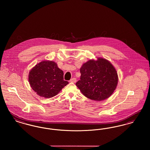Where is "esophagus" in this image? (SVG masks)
Returning <instances> with one entry per match:
<instances>
[{
  "instance_id": "1",
  "label": "esophagus",
  "mask_w": 150,
  "mask_h": 150,
  "mask_svg": "<svg viewBox=\"0 0 150 150\" xmlns=\"http://www.w3.org/2000/svg\"><path fill=\"white\" fill-rule=\"evenodd\" d=\"M70 81L72 82V83H76V79L75 78H72L70 80Z\"/></svg>"
}]
</instances>
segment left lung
Returning <instances> with one entry per match:
<instances>
[{"label":"left lung","instance_id":"obj_1","mask_svg":"<svg viewBox=\"0 0 150 150\" xmlns=\"http://www.w3.org/2000/svg\"><path fill=\"white\" fill-rule=\"evenodd\" d=\"M80 80L76 86L84 96L94 100L107 99L114 92L118 76L113 65L105 58L90 59L80 69Z\"/></svg>","mask_w":150,"mask_h":150}]
</instances>
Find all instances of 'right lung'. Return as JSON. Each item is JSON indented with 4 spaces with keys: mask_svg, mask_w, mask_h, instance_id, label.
I'll return each instance as SVG.
<instances>
[{
    "mask_svg": "<svg viewBox=\"0 0 150 150\" xmlns=\"http://www.w3.org/2000/svg\"><path fill=\"white\" fill-rule=\"evenodd\" d=\"M29 81L38 95L47 98L55 96L69 84L64 80L63 71L52 61L36 64L29 72Z\"/></svg>",
    "mask_w": 150,
    "mask_h": 150,
    "instance_id": "add662e5",
    "label": "right lung"
}]
</instances>
